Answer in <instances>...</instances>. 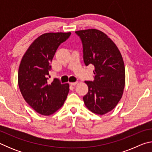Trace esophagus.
<instances>
[{
	"instance_id": "34e87169",
	"label": "esophagus",
	"mask_w": 152,
	"mask_h": 152,
	"mask_svg": "<svg viewBox=\"0 0 152 152\" xmlns=\"http://www.w3.org/2000/svg\"><path fill=\"white\" fill-rule=\"evenodd\" d=\"M78 84V82H70V84L72 86H75Z\"/></svg>"
}]
</instances>
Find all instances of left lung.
Here are the masks:
<instances>
[{
	"label": "left lung",
	"mask_w": 152,
	"mask_h": 152,
	"mask_svg": "<svg viewBox=\"0 0 152 152\" xmlns=\"http://www.w3.org/2000/svg\"><path fill=\"white\" fill-rule=\"evenodd\" d=\"M83 45L86 66H94V81H85L88 92L83 100L87 109L102 115L117 106L122 98L125 84V64L115 43L96 29L76 31Z\"/></svg>",
	"instance_id": "left-lung-1"
}]
</instances>
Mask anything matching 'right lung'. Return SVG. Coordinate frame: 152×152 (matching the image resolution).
I'll list each match as a JSON object with an SVG mask.
<instances>
[{"label": "right lung", "instance_id": "add662e5", "mask_svg": "<svg viewBox=\"0 0 152 152\" xmlns=\"http://www.w3.org/2000/svg\"><path fill=\"white\" fill-rule=\"evenodd\" d=\"M68 33H46L33 41L23 56L18 72V84L28 104L41 115L50 116L63 106L70 91L68 83L58 79L48 82L50 63Z\"/></svg>", "mask_w": 152, "mask_h": 152}]
</instances>
